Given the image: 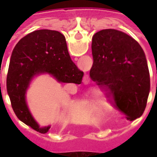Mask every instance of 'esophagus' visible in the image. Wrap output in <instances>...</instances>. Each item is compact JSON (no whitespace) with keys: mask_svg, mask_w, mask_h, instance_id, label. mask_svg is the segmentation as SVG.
Listing matches in <instances>:
<instances>
[{"mask_svg":"<svg viewBox=\"0 0 157 157\" xmlns=\"http://www.w3.org/2000/svg\"><path fill=\"white\" fill-rule=\"evenodd\" d=\"M88 82H89V80H86V83H87Z\"/></svg>","mask_w":157,"mask_h":157,"instance_id":"obj_1","label":"esophagus"}]
</instances>
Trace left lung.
<instances>
[{"mask_svg": "<svg viewBox=\"0 0 157 157\" xmlns=\"http://www.w3.org/2000/svg\"><path fill=\"white\" fill-rule=\"evenodd\" d=\"M90 77L112 93L116 108L134 120L146 107L151 82L145 52L124 33L103 29L92 37Z\"/></svg>", "mask_w": 157, "mask_h": 157, "instance_id": "1", "label": "left lung"}]
</instances>
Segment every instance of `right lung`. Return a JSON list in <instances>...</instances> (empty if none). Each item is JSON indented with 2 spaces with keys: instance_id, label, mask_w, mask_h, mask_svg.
I'll use <instances>...</instances> for the list:
<instances>
[{
  "instance_id": "right-lung-1",
  "label": "right lung",
  "mask_w": 157,
  "mask_h": 157,
  "mask_svg": "<svg viewBox=\"0 0 157 157\" xmlns=\"http://www.w3.org/2000/svg\"><path fill=\"white\" fill-rule=\"evenodd\" d=\"M48 73L59 82L81 84L84 73L72 61L65 36L42 29L29 33L16 44L6 77V90L17 117L36 131L45 134L50 126L39 128L26 103V92L33 77Z\"/></svg>"
}]
</instances>
